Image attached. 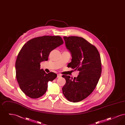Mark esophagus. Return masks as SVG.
<instances>
[{
    "mask_svg": "<svg viewBox=\"0 0 125 125\" xmlns=\"http://www.w3.org/2000/svg\"><path fill=\"white\" fill-rule=\"evenodd\" d=\"M61 76H62V75H61V74H60V73H59V74H57V77L58 78L61 77Z\"/></svg>",
    "mask_w": 125,
    "mask_h": 125,
    "instance_id": "obj_1",
    "label": "esophagus"
}]
</instances>
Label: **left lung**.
<instances>
[{
	"label": "left lung",
	"instance_id": "obj_1",
	"mask_svg": "<svg viewBox=\"0 0 125 125\" xmlns=\"http://www.w3.org/2000/svg\"><path fill=\"white\" fill-rule=\"evenodd\" d=\"M65 46L71 53L67 66L79 71L77 77L63 75L66 83L63 94L68 101L78 102L85 99L95 89L102 72L101 58L95 46L83 37L64 36Z\"/></svg>",
	"mask_w": 125,
	"mask_h": 125
}]
</instances>
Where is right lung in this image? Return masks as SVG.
I'll return each mask as SVG.
<instances>
[{
	"mask_svg": "<svg viewBox=\"0 0 125 125\" xmlns=\"http://www.w3.org/2000/svg\"><path fill=\"white\" fill-rule=\"evenodd\" d=\"M63 43L60 36H42L30 40L21 49L15 62L16 77L26 95L35 99L45 93L48 82L57 75L53 72L46 73L40 69V63L47 61L51 52Z\"/></svg>",
	"mask_w": 125,
	"mask_h": 125,
	"instance_id": "right-lung-1",
	"label": "right lung"
}]
</instances>
